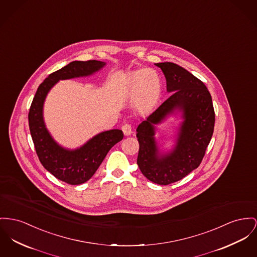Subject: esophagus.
Wrapping results in <instances>:
<instances>
[{"mask_svg":"<svg viewBox=\"0 0 257 257\" xmlns=\"http://www.w3.org/2000/svg\"><path fill=\"white\" fill-rule=\"evenodd\" d=\"M121 131H122V133H123V135H124L125 137H128V136H131V135L133 134L132 126H131V124H128V123L123 124V125L121 126Z\"/></svg>","mask_w":257,"mask_h":257,"instance_id":"1","label":"esophagus"}]
</instances>
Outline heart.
<instances>
[{
	"label": "heart",
	"instance_id": "b5f03b06",
	"mask_svg": "<svg viewBox=\"0 0 257 257\" xmlns=\"http://www.w3.org/2000/svg\"><path fill=\"white\" fill-rule=\"evenodd\" d=\"M130 89L133 95H138L137 106L140 109H149L161 94V82L154 70H139L130 79Z\"/></svg>",
	"mask_w": 257,
	"mask_h": 257
}]
</instances>
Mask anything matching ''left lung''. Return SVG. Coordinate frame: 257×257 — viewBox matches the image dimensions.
<instances>
[{"instance_id": "obj_1", "label": "left lung", "mask_w": 257, "mask_h": 257, "mask_svg": "<svg viewBox=\"0 0 257 257\" xmlns=\"http://www.w3.org/2000/svg\"><path fill=\"white\" fill-rule=\"evenodd\" d=\"M155 65L162 69L171 95L137 126V165L147 179L168 185L200 166L213 134L215 115L211 95L202 81L172 62ZM178 111L183 121L177 131L175 146L171 152L163 153L154 137V125Z\"/></svg>"}]
</instances>
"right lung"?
<instances>
[{
  "instance_id": "obj_1",
  "label": "right lung",
  "mask_w": 257,
  "mask_h": 257,
  "mask_svg": "<svg viewBox=\"0 0 257 257\" xmlns=\"http://www.w3.org/2000/svg\"><path fill=\"white\" fill-rule=\"evenodd\" d=\"M106 65L98 60L73 61L49 75L39 86L31 104L28 120L35 149L43 167L57 179L71 185L87 181L99 168L109 150L123 137L120 130L102 132L76 149L59 145L44 120V103L50 90L60 80L90 76Z\"/></svg>"
}]
</instances>
